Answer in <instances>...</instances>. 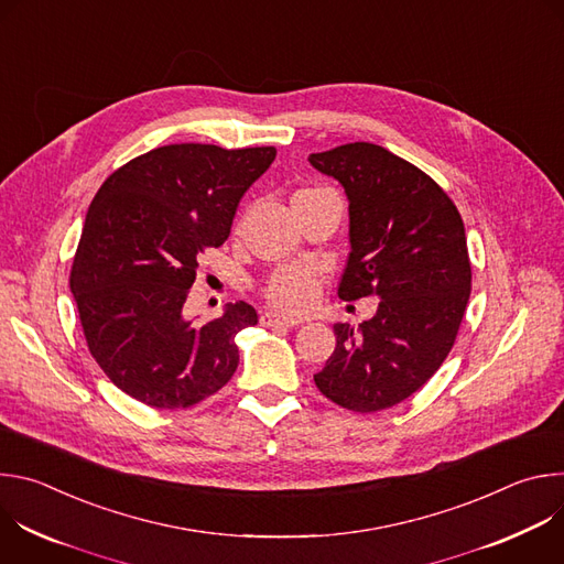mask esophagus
Wrapping results in <instances>:
<instances>
[{"label": "esophagus", "instance_id": "1", "mask_svg": "<svg viewBox=\"0 0 564 564\" xmlns=\"http://www.w3.org/2000/svg\"><path fill=\"white\" fill-rule=\"evenodd\" d=\"M261 324H263V326H268V328H279V326L294 328V326H299V321H294V318H285V316L274 314V312H265V314L261 316Z\"/></svg>", "mask_w": 564, "mask_h": 564}]
</instances>
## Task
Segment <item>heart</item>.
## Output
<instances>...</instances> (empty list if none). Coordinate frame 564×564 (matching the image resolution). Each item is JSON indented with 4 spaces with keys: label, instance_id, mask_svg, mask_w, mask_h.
Listing matches in <instances>:
<instances>
[{
    "label": "heart",
    "instance_id": "1",
    "mask_svg": "<svg viewBox=\"0 0 564 564\" xmlns=\"http://www.w3.org/2000/svg\"><path fill=\"white\" fill-rule=\"evenodd\" d=\"M310 192H321L318 187L314 189H301L296 194H310ZM294 194V196H296ZM321 294V279L318 274L307 268V265H283L279 268L265 283L263 296L265 301L283 314H303L314 307Z\"/></svg>",
    "mask_w": 564,
    "mask_h": 564
}]
</instances>
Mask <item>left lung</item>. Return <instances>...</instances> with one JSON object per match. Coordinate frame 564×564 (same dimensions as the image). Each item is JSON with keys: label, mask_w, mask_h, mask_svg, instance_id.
<instances>
[{"label": "left lung", "mask_w": 564, "mask_h": 564, "mask_svg": "<svg viewBox=\"0 0 564 564\" xmlns=\"http://www.w3.org/2000/svg\"><path fill=\"white\" fill-rule=\"evenodd\" d=\"M350 200V254L339 299L379 296L359 330L337 324V348L316 388L355 413L390 409L417 392L448 357L470 296L462 216L409 160L370 142L312 153Z\"/></svg>", "instance_id": "obj_1"}]
</instances>
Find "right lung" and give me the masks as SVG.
<instances>
[{"label":"right lung","instance_id":"add662e5","mask_svg":"<svg viewBox=\"0 0 564 564\" xmlns=\"http://www.w3.org/2000/svg\"><path fill=\"white\" fill-rule=\"evenodd\" d=\"M274 147L167 144L116 170L98 189L70 268L89 352L151 409H189L238 366L234 337L257 326L246 301L194 324L185 301L198 257L220 248L236 207L272 165Z\"/></svg>","mask_w":564,"mask_h":564}]
</instances>
